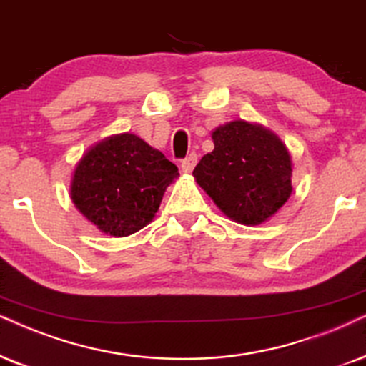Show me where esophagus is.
Masks as SVG:
<instances>
[{
	"instance_id": "esophagus-1",
	"label": "esophagus",
	"mask_w": 366,
	"mask_h": 366,
	"mask_svg": "<svg viewBox=\"0 0 366 366\" xmlns=\"http://www.w3.org/2000/svg\"><path fill=\"white\" fill-rule=\"evenodd\" d=\"M196 164H197V155L191 154L187 157V159L182 160V164H180V169H182L184 174H191L194 167H196Z\"/></svg>"
}]
</instances>
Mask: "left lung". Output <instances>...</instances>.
<instances>
[{"instance_id": "8db88e82", "label": "left lung", "mask_w": 366, "mask_h": 366, "mask_svg": "<svg viewBox=\"0 0 366 366\" xmlns=\"http://www.w3.org/2000/svg\"><path fill=\"white\" fill-rule=\"evenodd\" d=\"M214 150L194 169V179L224 216L257 226L292 196V157L277 133L234 119L211 132Z\"/></svg>"}]
</instances>
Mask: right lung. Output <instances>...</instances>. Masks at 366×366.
Wrapping results in <instances>:
<instances>
[{"mask_svg":"<svg viewBox=\"0 0 366 366\" xmlns=\"http://www.w3.org/2000/svg\"><path fill=\"white\" fill-rule=\"evenodd\" d=\"M179 170L135 133H117L87 149L71 175L77 211L108 237L123 238L154 221Z\"/></svg>","mask_w":366,"mask_h":366,"instance_id":"1","label":"right lung"}]
</instances>
